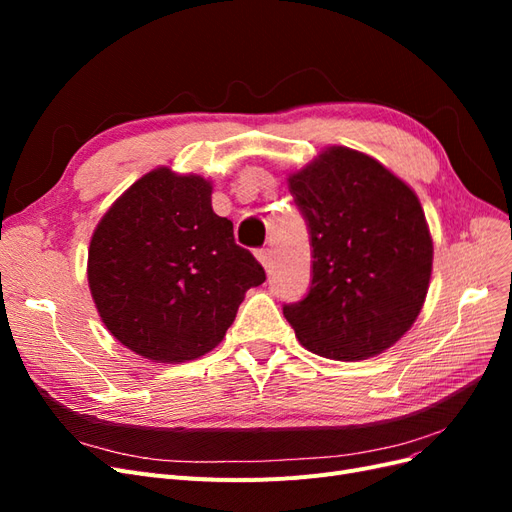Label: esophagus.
Returning <instances> with one entry per match:
<instances>
[{
    "instance_id": "obj_1",
    "label": "esophagus",
    "mask_w": 512,
    "mask_h": 512,
    "mask_svg": "<svg viewBox=\"0 0 512 512\" xmlns=\"http://www.w3.org/2000/svg\"><path fill=\"white\" fill-rule=\"evenodd\" d=\"M256 258L260 260V265H262V267H265L267 271H271L273 258H271V250H269V247H262V250H256Z\"/></svg>"
}]
</instances>
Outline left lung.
Listing matches in <instances>:
<instances>
[{
  "label": "left lung",
  "mask_w": 512,
  "mask_h": 512,
  "mask_svg": "<svg viewBox=\"0 0 512 512\" xmlns=\"http://www.w3.org/2000/svg\"><path fill=\"white\" fill-rule=\"evenodd\" d=\"M307 222L312 286L284 316L299 342L335 361L391 348L427 297L433 243L408 185L378 160L329 147L288 179Z\"/></svg>",
  "instance_id": "1"
}]
</instances>
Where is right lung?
Listing matches in <instances>:
<instances>
[{"mask_svg":"<svg viewBox=\"0 0 512 512\" xmlns=\"http://www.w3.org/2000/svg\"><path fill=\"white\" fill-rule=\"evenodd\" d=\"M87 277L102 322L156 363L218 346L245 292L267 280L232 222L211 209V183L156 168L106 211L89 243Z\"/></svg>","mask_w":512,"mask_h":512,"instance_id":"1","label":"right lung"}]
</instances>
